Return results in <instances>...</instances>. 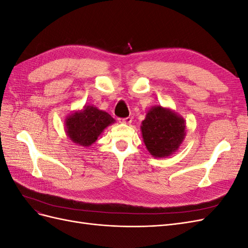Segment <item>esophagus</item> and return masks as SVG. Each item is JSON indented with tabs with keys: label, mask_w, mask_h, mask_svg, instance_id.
<instances>
[{
	"label": "esophagus",
	"mask_w": 248,
	"mask_h": 248,
	"mask_svg": "<svg viewBox=\"0 0 248 248\" xmlns=\"http://www.w3.org/2000/svg\"><path fill=\"white\" fill-rule=\"evenodd\" d=\"M119 121L121 122V123H124V124H131L132 118L131 117H127V118H124V119H120Z\"/></svg>",
	"instance_id": "1"
}]
</instances>
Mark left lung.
Segmentation results:
<instances>
[{"instance_id": "1", "label": "left lung", "mask_w": 248, "mask_h": 248, "mask_svg": "<svg viewBox=\"0 0 248 248\" xmlns=\"http://www.w3.org/2000/svg\"><path fill=\"white\" fill-rule=\"evenodd\" d=\"M186 122L182 116L169 108L155 106L149 109L140 131L146 148L155 158L174 154L186 136Z\"/></svg>"}]
</instances>
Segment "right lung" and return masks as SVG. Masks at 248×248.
<instances>
[{"mask_svg":"<svg viewBox=\"0 0 248 248\" xmlns=\"http://www.w3.org/2000/svg\"><path fill=\"white\" fill-rule=\"evenodd\" d=\"M115 123V119L107 111L94 106H87L73 111L65 119L67 137L81 147H89L97 140L104 129Z\"/></svg>","mask_w":248,"mask_h":248,"instance_id":"add662e5","label":"right lung"}]
</instances>
